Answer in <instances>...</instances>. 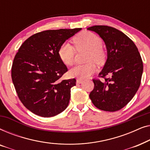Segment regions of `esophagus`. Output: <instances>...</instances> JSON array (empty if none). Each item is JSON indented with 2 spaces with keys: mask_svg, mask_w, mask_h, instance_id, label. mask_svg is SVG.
Segmentation results:
<instances>
[{
  "mask_svg": "<svg viewBox=\"0 0 150 150\" xmlns=\"http://www.w3.org/2000/svg\"><path fill=\"white\" fill-rule=\"evenodd\" d=\"M83 82V81L82 79H76V83L77 84H81Z\"/></svg>",
  "mask_w": 150,
  "mask_h": 150,
  "instance_id": "34e87169",
  "label": "esophagus"
}]
</instances>
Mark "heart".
Segmentation results:
<instances>
[{
    "mask_svg": "<svg viewBox=\"0 0 150 150\" xmlns=\"http://www.w3.org/2000/svg\"><path fill=\"white\" fill-rule=\"evenodd\" d=\"M76 48L78 50H89L87 55V61L89 63L84 65H76L69 71V75L72 77L79 79H86L92 74L96 72V66L94 63H101L104 61L105 54L102 46L103 43L99 37L91 32H83L74 38ZM58 54L61 61L66 65H71L74 61L75 50L68 42H65L59 49Z\"/></svg>",
    "mask_w": 150,
    "mask_h": 150,
    "instance_id": "1",
    "label": "heart"
}]
</instances>
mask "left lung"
<instances>
[{"mask_svg":"<svg viewBox=\"0 0 150 150\" xmlns=\"http://www.w3.org/2000/svg\"><path fill=\"white\" fill-rule=\"evenodd\" d=\"M100 35L106 45L107 59L99 76L93 79L89 94L94 106L114 112L124 107L136 94L141 84L143 65L134 43L124 33L111 26H93L87 28Z\"/></svg>","mask_w":150,"mask_h":150,"instance_id":"obj_1","label":"left lung"}]
</instances>
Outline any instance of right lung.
Masks as SVG:
<instances>
[{
	"mask_svg": "<svg viewBox=\"0 0 150 150\" xmlns=\"http://www.w3.org/2000/svg\"><path fill=\"white\" fill-rule=\"evenodd\" d=\"M81 29L38 33L21 45L14 57L11 78L16 91L24 106L37 115L55 116L68 106L71 88L76 81L59 80L67 68L58 51L65 41Z\"/></svg>",
	"mask_w": 150,
	"mask_h": 150,
	"instance_id": "1",
	"label": "right lung"
}]
</instances>
